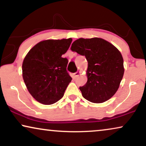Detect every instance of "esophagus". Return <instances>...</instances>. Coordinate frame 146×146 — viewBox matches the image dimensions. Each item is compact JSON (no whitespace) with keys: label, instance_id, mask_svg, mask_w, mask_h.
<instances>
[{"label":"esophagus","instance_id":"34e87169","mask_svg":"<svg viewBox=\"0 0 146 146\" xmlns=\"http://www.w3.org/2000/svg\"><path fill=\"white\" fill-rule=\"evenodd\" d=\"M80 71H78V72H76V73H74L73 74V77H74V78H77L78 76L80 74Z\"/></svg>","mask_w":146,"mask_h":146}]
</instances>
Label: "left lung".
<instances>
[{
    "label": "left lung",
    "mask_w": 146,
    "mask_h": 146,
    "mask_svg": "<svg viewBox=\"0 0 146 146\" xmlns=\"http://www.w3.org/2000/svg\"><path fill=\"white\" fill-rule=\"evenodd\" d=\"M70 50L85 56L88 80L80 87L82 95L93 103H103L115 94L122 80L124 68L121 54L116 47L101 38L75 40Z\"/></svg>",
    "instance_id": "obj_1"
}]
</instances>
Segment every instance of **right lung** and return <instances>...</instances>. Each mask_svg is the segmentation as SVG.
<instances>
[{"instance_id":"1","label":"right lung","mask_w":146,"mask_h":146,"mask_svg":"<svg viewBox=\"0 0 146 146\" xmlns=\"http://www.w3.org/2000/svg\"><path fill=\"white\" fill-rule=\"evenodd\" d=\"M72 41L71 38L40 41L24 58V82L32 96L40 104L50 105L60 100L72 80L66 71L68 60L62 57Z\"/></svg>"}]
</instances>
